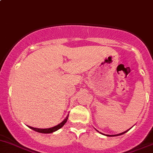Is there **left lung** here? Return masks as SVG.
Masks as SVG:
<instances>
[{"instance_id": "1", "label": "left lung", "mask_w": 153, "mask_h": 153, "mask_svg": "<svg viewBox=\"0 0 153 153\" xmlns=\"http://www.w3.org/2000/svg\"><path fill=\"white\" fill-rule=\"evenodd\" d=\"M129 130H130V129H129ZM128 130H127V131H125V132H123V133H119V134H117V135H107V136H117V135H122V134H124V133H127V132L128 131Z\"/></svg>"}]
</instances>
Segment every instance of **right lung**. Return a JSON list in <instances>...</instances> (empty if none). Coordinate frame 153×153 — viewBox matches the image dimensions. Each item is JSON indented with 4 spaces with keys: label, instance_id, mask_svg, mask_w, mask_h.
Listing matches in <instances>:
<instances>
[{
    "label": "right lung",
    "instance_id": "add662e5",
    "mask_svg": "<svg viewBox=\"0 0 153 153\" xmlns=\"http://www.w3.org/2000/svg\"><path fill=\"white\" fill-rule=\"evenodd\" d=\"M68 115L67 117H66L65 119H64V120L62 121V122H61L60 124H57V125L54 126V127H51V128L40 129V128H35V127H30V126H28V127H29V128H31V130H34V131H36V132H38V133H53V132L56 131V130H59V129H60L61 127H62V126H63L64 124L66 123V122H67V120H68Z\"/></svg>",
    "mask_w": 153,
    "mask_h": 153
}]
</instances>
